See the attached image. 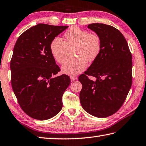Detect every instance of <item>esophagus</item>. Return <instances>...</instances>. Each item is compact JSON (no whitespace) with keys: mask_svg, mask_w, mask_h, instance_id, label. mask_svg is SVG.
Here are the masks:
<instances>
[{"mask_svg":"<svg viewBox=\"0 0 146 146\" xmlns=\"http://www.w3.org/2000/svg\"><path fill=\"white\" fill-rule=\"evenodd\" d=\"M70 79H71V81H76V80H77V79H78V78H76V77H75V76H71L70 77Z\"/></svg>","mask_w":146,"mask_h":146,"instance_id":"1","label":"esophagus"}]
</instances>
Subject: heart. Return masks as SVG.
Returning a JSON list of instances; mask_svg holds the SVG:
<instances>
[{
    "label": "heart",
    "mask_w": 146,
    "mask_h": 146,
    "mask_svg": "<svg viewBox=\"0 0 146 146\" xmlns=\"http://www.w3.org/2000/svg\"><path fill=\"white\" fill-rule=\"evenodd\" d=\"M74 48L76 58L67 60L62 65V71L68 76H77L87 66V61L93 62L97 58L102 49V41L97 34L89 33L78 27H72L64 34V41L54 37L49 45L52 56L62 64L67 58L68 49Z\"/></svg>",
    "instance_id": "b5f03b06"
}]
</instances>
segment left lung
Here are the masks:
<instances>
[{"label": "left lung", "instance_id": "obj_1", "mask_svg": "<svg viewBox=\"0 0 146 146\" xmlns=\"http://www.w3.org/2000/svg\"><path fill=\"white\" fill-rule=\"evenodd\" d=\"M88 28L102 41L99 56L84 74L79 98L82 108L93 116L104 118L116 112L124 103L132 82V56L123 35L114 27L92 23ZM95 76V81L87 78Z\"/></svg>", "mask_w": 146, "mask_h": 146}]
</instances>
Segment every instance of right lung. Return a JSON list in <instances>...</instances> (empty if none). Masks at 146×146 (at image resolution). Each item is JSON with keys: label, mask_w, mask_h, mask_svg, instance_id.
<instances>
[{"label": "right lung", "mask_w": 146, "mask_h": 146, "mask_svg": "<svg viewBox=\"0 0 146 146\" xmlns=\"http://www.w3.org/2000/svg\"><path fill=\"white\" fill-rule=\"evenodd\" d=\"M39 23L24 32L13 49L10 68L11 84L22 110L34 119L46 120L62 108V95L70 83L60 71L49 45L68 28Z\"/></svg>", "instance_id": "add662e5"}]
</instances>
